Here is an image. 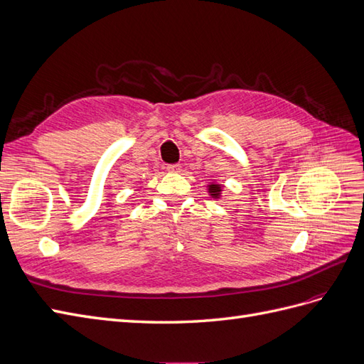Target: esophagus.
Masks as SVG:
<instances>
[{
  "mask_svg": "<svg viewBox=\"0 0 364 364\" xmlns=\"http://www.w3.org/2000/svg\"><path fill=\"white\" fill-rule=\"evenodd\" d=\"M167 170H168L170 173H181V171H182V167H181L179 164H173V165H168Z\"/></svg>",
  "mask_w": 364,
  "mask_h": 364,
  "instance_id": "34e87169",
  "label": "esophagus"
}]
</instances>
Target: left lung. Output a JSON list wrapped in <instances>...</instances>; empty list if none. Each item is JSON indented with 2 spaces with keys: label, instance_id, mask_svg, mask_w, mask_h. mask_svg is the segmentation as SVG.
<instances>
[{
  "label": "left lung",
  "instance_id": "8db88e82",
  "mask_svg": "<svg viewBox=\"0 0 364 364\" xmlns=\"http://www.w3.org/2000/svg\"><path fill=\"white\" fill-rule=\"evenodd\" d=\"M206 190H208V194L211 196L213 199H220V197H222V193H223V185L217 183V182H209L206 185Z\"/></svg>",
  "mask_w": 364,
  "mask_h": 364
}]
</instances>
